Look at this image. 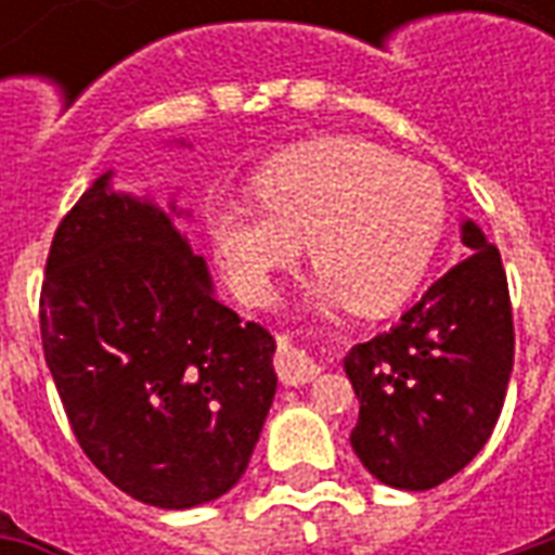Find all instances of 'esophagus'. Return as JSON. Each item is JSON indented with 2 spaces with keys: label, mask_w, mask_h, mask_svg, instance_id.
Returning a JSON list of instances; mask_svg holds the SVG:
<instances>
[{
  "label": "esophagus",
  "mask_w": 555,
  "mask_h": 555,
  "mask_svg": "<svg viewBox=\"0 0 555 555\" xmlns=\"http://www.w3.org/2000/svg\"><path fill=\"white\" fill-rule=\"evenodd\" d=\"M276 345V374L282 384L300 386L309 384V380H314V377L321 374V365H318L306 350H300L297 345H291L285 336H279Z\"/></svg>",
  "instance_id": "esophagus-1"
}]
</instances>
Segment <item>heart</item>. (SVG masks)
Here are the masks:
<instances>
[{
  "label": "heart",
  "instance_id": "b5f03b06",
  "mask_svg": "<svg viewBox=\"0 0 555 555\" xmlns=\"http://www.w3.org/2000/svg\"><path fill=\"white\" fill-rule=\"evenodd\" d=\"M258 193L210 214L219 261L246 300H264L309 243L324 300L389 312L422 282L449 217L437 171L362 139L291 147L261 169Z\"/></svg>",
  "mask_w": 555,
  "mask_h": 555
}]
</instances>
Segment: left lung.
I'll list each match as a JSON object with an SVG mask.
<instances>
[{"mask_svg": "<svg viewBox=\"0 0 555 555\" xmlns=\"http://www.w3.org/2000/svg\"><path fill=\"white\" fill-rule=\"evenodd\" d=\"M464 261L449 267L389 333L345 357L360 422L350 446L398 490L461 473L500 418L514 365V321L500 249L464 222Z\"/></svg>", "mask_w": 555, "mask_h": 555, "instance_id": "obj_1", "label": "left lung"}]
</instances>
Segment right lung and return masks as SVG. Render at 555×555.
Here are the masks:
<instances>
[{
	"instance_id": "obj_1",
	"label": "right lung",
	"mask_w": 555,
	"mask_h": 555,
	"mask_svg": "<svg viewBox=\"0 0 555 555\" xmlns=\"http://www.w3.org/2000/svg\"><path fill=\"white\" fill-rule=\"evenodd\" d=\"M38 318L70 430L115 488L193 508L241 481L276 341L214 297L205 258L157 205L113 193L109 171L55 229Z\"/></svg>"
}]
</instances>
